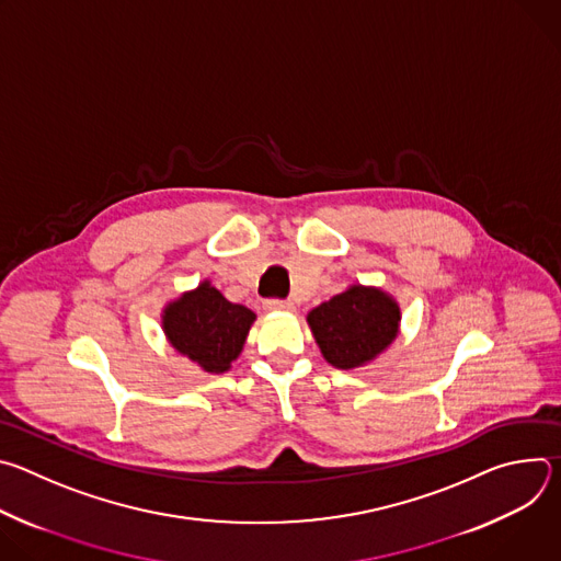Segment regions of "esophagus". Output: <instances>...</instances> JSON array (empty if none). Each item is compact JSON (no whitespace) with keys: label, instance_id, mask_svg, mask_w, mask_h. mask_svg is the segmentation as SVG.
Instances as JSON below:
<instances>
[{"label":"esophagus","instance_id":"esophagus-1","mask_svg":"<svg viewBox=\"0 0 561 561\" xmlns=\"http://www.w3.org/2000/svg\"><path fill=\"white\" fill-rule=\"evenodd\" d=\"M264 308L266 310H293V304L286 299H266Z\"/></svg>","mask_w":561,"mask_h":561}]
</instances>
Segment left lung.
I'll list each match as a JSON object with an SVG mask.
<instances>
[{
  "label": "left lung",
  "instance_id": "8db88e82",
  "mask_svg": "<svg viewBox=\"0 0 561 561\" xmlns=\"http://www.w3.org/2000/svg\"><path fill=\"white\" fill-rule=\"evenodd\" d=\"M308 327L324 359L351 370L383 353L399 329V306L379 288L351 286L308 312Z\"/></svg>",
  "mask_w": 561,
  "mask_h": 561
}]
</instances>
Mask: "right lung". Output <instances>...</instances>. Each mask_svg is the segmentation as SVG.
Here are the masks:
<instances>
[{
    "label": "right lung",
    "mask_w": 561,
    "mask_h": 561,
    "mask_svg": "<svg viewBox=\"0 0 561 561\" xmlns=\"http://www.w3.org/2000/svg\"><path fill=\"white\" fill-rule=\"evenodd\" d=\"M255 312L242 304L228 301L210 282L164 308L162 327L173 348L206 373H224L242 353Z\"/></svg>",
    "instance_id": "add662e5"
}]
</instances>
